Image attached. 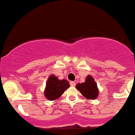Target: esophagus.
Wrapping results in <instances>:
<instances>
[{"instance_id":"34e87169","label":"esophagus","mask_w":135,"mask_h":135,"mask_svg":"<svg viewBox=\"0 0 135 135\" xmlns=\"http://www.w3.org/2000/svg\"><path fill=\"white\" fill-rule=\"evenodd\" d=\"M69 83H70V85L71 86H75V83L73 82V81H71V82Z\"/></svg>"}]
</instances>
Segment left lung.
Wrapping results in <instances>:
<instances>
[{
	"mask_svg": "<svg viewBox=\"0 0 135 135\" xmlns=\"http://www.w3.org/2000/svg\"><path fill=\"white\" fill-rule=\"evenodd\" d=\"M75 87L84 97L89 100L97 99L99 94L97 83L90 75L86 77L85 82L77 84Z\"/></svg>",
	"mask_w": 135,
	"mask_h": 135,
	"instance_id": "1",
	"label": "left lung"
}]
</instances>
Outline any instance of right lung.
<instances>
[{"label": "right lung", "mask_w": 135, "mask_h": 135, "mask_svg": "<svg viewBox=\"0 0 135 135\" xmlns=\"http://www.w3.org/2000/svg\"><path fill=\"white\" fill-rule=\"evenodd\" d=\"M69 86L67 80H60L54 74L50 75L46 83V87L44 91L45 97L50 101L55 100L62 96Z\"/></svg>", "instance_id": "right-lung-1"}]
</instances>
